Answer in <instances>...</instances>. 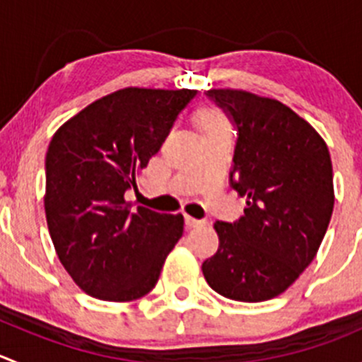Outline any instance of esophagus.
I'll return each instance as SVG.
<instances>
[{
	"instance_id": "1",
	"label": "esophagus",
	"mask_w": 362,
	"mask_h": 362,
	"mask_svg": "<svg viewBox=\"0 0 362 362\" xmlns=\"http://www.w3.org/2000/svg\"><path fill=\"white\" fill-rule=\"evenodd\" d=\"M203 224H205V221H199L191 216H185V226L187 228H198V226H203Z\"/></svg>"
}]
</instances>
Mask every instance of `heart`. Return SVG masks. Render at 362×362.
<instances>
[{
    "label": "heart",
    "instance_id": "b5f03b06",
    "mask_svg": "<svg viewBox=\"0 0 362 362\" xmlns=\"http://www.w3.org/2000/svg\"><path fill=\"white\" fill-rule=\"evenodd\" d=\"M196 124H198L202 136L221 134L228 132V122L224 115L216 107H203L196 113Z\"/></svg>",
    "mask_w": 362,
    "mask_h": 362
}]
</instances>
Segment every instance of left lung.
Returning <instances> with one entry per match:
<instances>
[{
    "label": "left lung",
    "mask_w": 362,
    "mask_h": 362,
    "mask_svg": "<svg viewBox=\"0 0 362 362\" xmlns=\"http://www.w3.org/2000/svg\"><path fill=\"white\" fill-rule=\"evenodd\" d=\"M237 129L231 187L244 216L214 224L219 249L202 265L210 288L240 303L285 292L313 262L334 209L332 163L322 136L276 99L209 90Z\"/></svg>",
    "instance_id": "1"
}]
</instances>
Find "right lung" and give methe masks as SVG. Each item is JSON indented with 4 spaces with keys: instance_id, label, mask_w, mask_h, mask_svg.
<instances>
[{
    "instance_id": "right-lung-1",
    "label": "right lung",
    "mask_w": 362,
    "mask_h": 362,
    "mask_svg": "<svg viewBox=\"0 0 362 362\" xmlns=\"http://www.w3.org/2000/svg\"><path fill=\"white\" fill-rule=\"evenodd\" d=\"M196 90L124 88L66 120L45 156V219L56 255L88 296L127 303L156 286L184 216L125 202Z\"/></svg>"
}]
</instances>
